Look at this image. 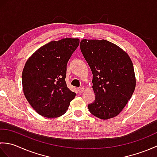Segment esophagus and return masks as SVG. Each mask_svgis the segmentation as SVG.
<instances>
[{
    "mask_svg": "<svg viewBox=\"0 0 157 157\" xmlns=\"http://www.w3.org/2000/svg\"><path fill=\"white\" fill-rule=\"evenodd\" d=\"M78 92H79V93H82V92H83V91L84 90V88H83V87H79V88H78Z\"/></svg>",
    "mask_w": 157,
    "mask_h": 157,
    "instance_id": "34e87169",
    "label": "esophagus"
}]
</instances>
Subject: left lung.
Segmentation results:
<instances>
[{"label":"left lung","instance_id":"8db88e82","mask_svg":"<svg viewBox=\"0 0 157 157\" xmlns=\"http://www.w3.org/2000/svg\"><path fill=\"white\" fill-rule=\"evenodd\" d=\"M80 49L92 72L95 101L89 104L96 117L108 119L118 115L136 87L133 63L119 46L105 40H82Z\"/></svg>","mask_w":157,"mask_h":157}]
</instances>
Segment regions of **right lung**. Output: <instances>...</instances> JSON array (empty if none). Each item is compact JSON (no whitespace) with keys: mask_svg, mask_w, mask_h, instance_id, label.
Wrapping results in <instances>:
<instances>
[{"mask_svg":"<svg viewBox=\"0 0 157 157\" xmlns=\"http://www.w3.org/2000/svg\"><path fill=\"white\" fill-rule=\"evenodd\" d=\"M79 40L67 38L51 41L36 51L22 72L23 93L38 114L58 117L68 109L75 93L67 86V64Z\"/></svg>","mask_w":157,"mask_h":157,"instance_id":"obj_1","label":"right lung"}]
</instances>
